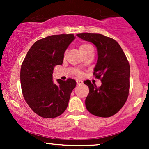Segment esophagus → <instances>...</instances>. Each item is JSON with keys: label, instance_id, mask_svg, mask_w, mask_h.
<instances>
[{"label": "esophagus", "instance_id": "obj_1", "mask_svg": "<svg viewBox=\"0 0 149 149\" xmlns=\"http://www.w3.org/2000/svg\"><path fill=\"white\" fill-rule=\"evenodd\" d=\"M76 83H77V85H81V84H83V81H82V80H76Z\"/></svg>", "mask_w": 149, "mask_h": 149}]
</instances>
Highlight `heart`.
<instances>
[{"mask_svg": "<svg viewBox=\"0 0 149 149\" xmlns=\"http://www.w3.org/2000/svg\"><path fill=\"white\" fill-rule=\"evenodd\" d=\"M90 47H91V46L88 45V44H82V45H80L79 46V51L81 53V54H83V53H85L86 51H88ZM77 73H78V76H82V73L80 72V71H78Z\"/></svg>", "mask_w": 149, "mask_h": 149, "instance_id": "heart-1", "label": "heart"}]
</instances>
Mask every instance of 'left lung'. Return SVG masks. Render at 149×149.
I'll return each instance as SVG.
<instances>
[{"label": "left lung", "mask_w": 149, "mask_h": 149, "mask_svg": "<svg viewBox=\"0 0 149 149\" xmlns=\"http://www.w3.org/2000/svg\"><path fill=\"white\" fill-rule=\"evenodd\" d=\"M76 36L93 43L98 52L93 74L101 80L102 85L97 88L89 80L84 81L90 90L85 99L87 110L99 117H111L123 107L129 95L130 68L127 57L111 38L89 33Z\"/></svg>", "instance_id": "obj_1"}]
</instances>
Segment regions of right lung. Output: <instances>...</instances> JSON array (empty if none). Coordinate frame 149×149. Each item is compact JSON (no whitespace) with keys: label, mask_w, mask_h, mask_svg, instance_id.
I'll list each match as a JSON object with an SVG mask.
<instances>
[{"label":"right lung","mask_w":149,"mask_h":149,"mask_svg":"<svg viewBox=\"0 0 149 149\" xmlns=\"http://www.w3.org/2000/svg\"><path fill=\"white\" fill-rule=\"evenodd\" d=\"M75 39L73 34L49 36L37 40L24 59L20 71L22 91L27 104L34 113L45 118L61 115L67 108L76 80H57L53 69L61 65L64 54Z\"/></svg>","instance_id":"right-lung-1"}]
</instances>
